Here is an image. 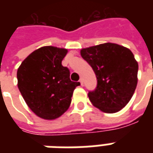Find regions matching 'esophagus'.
Wrapping results in <instances>:
<instances>
[{"label": "esophagus", "instance_id": "34e87169", "mask_svg": "<svg viewBox=\"0 0 153 153\" xmlns=\"http://www.w3.org/2000/svg\"><path fill=\"white\" fill-rule=\"evenodd\" d=\"M79 82H80V83H81V85L83 86V79H82V78H81V79H79Z\"/></svg>", "mask_w": 153, "mask_h": 153}]
</instances>
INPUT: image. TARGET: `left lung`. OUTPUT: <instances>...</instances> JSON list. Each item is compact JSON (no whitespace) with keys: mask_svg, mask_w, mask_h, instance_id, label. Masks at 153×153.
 <instances>
[{"mask_svg":"<svg viewBox=\"0 0 153 153\" xmlns=\"http://www.w3.org/2000/svg\"><path fill=\"white\" fill-rule=\"evenodd\" d=\"M80 54L93 68L97 80L96 88L88 92L93 106L106 113L124 108L138 83V65L131 51L106 42L83 48Z\"/></svg>","mask_w":153,"mask_h":153,"instance_id":"left-lung-1","label":"left lung"}]
</instances>
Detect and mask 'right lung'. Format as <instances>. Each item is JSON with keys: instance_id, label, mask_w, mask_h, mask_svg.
I'll return each instance as SVG.
<instances>
[{"instance_id": "1", "label": "right lung", "mask_w": 153, "mask_h": 153, "mask_svg": "<svg viewBox=\"0 0 153 153\" xmlns=\"http://www.w3.org/2000/svg\"><path fill=\"white\" fill-rule=\"evenodd\" d=\"M68 51L47 46L32 52L19 67L18 88L28 107L45 120L66 111L79 82L70 79V70L61 61Z\"/></svg>"}]
</instances>
